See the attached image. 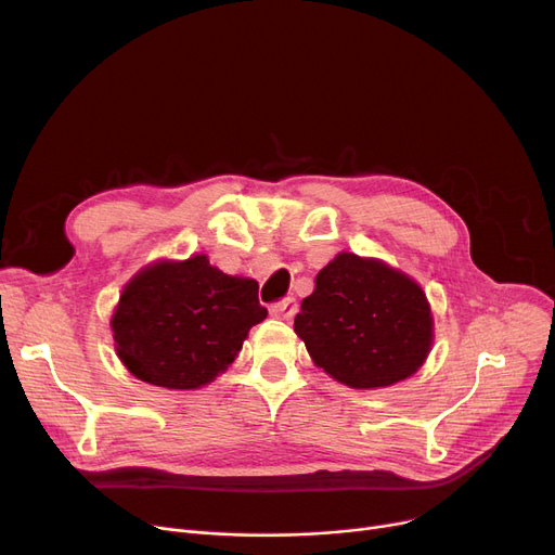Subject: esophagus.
<instances>
[{"label":"esophagus","mask_w":555,"mask_h":555,"mask_svg":"<svg viewBox=\"0 0 555 555\" xmlns=\"http://www.w3.org/2000/svg\"><path fill=\"white\" fill-rule=\"evenodd\" d=\"M270 314L276 317V319H283V322H289V319H293V317L297 314V299L287 297V299H283V301L272 304Z\"/></svg>","instance_id":"obj_1"}]
</instances>
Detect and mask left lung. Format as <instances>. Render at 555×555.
<instances>
[{
  "label": "left lung",
  "instance_id": "obj_1",
  "mask_svg": "<svg viewBox=\"0 0 555 555\" xmlns=\"http://www.w3.org/2000/svg\"><path fill=\"white\" fill-rule=\"evenodd\" d=\"M301 301L295 333L312 362L351 389H383L414 375L434 344L423 287L380 258L339 251Z\"/></svg>",
  "mask_w": 555,
  "mask_h": 555
}]
</instances>
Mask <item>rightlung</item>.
I'll list each match as a JSON object with an SVG mask.
<instances>
[{
	"label": "right lung",
	"mask_w": 555,
	"mask_h": 555,
	"mask_svg": "<svg viewBox=\"0 0 555 555\" xmlns=\"http://www.w3.org/2000/svg\"><path fill=\"white\" fill-rule=\"evenodd\" d=\"M266 317L254 279L224 274L193 254L141 268L126 283L109 326L116 356L141 383L189 391L224 373Z\"/></svg>",
	"instance_id": "right-lung-1"
}]
</instances>
